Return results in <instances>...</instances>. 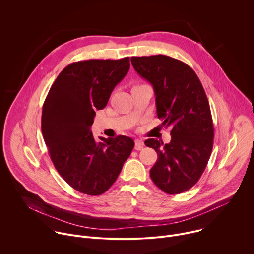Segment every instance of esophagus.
Returning a JSON list of instances; mask_svg holds the SVG:
<instances>
[{
    "label": "esophagus",
    "mask_w": 254,
    "mask_h": 254,
    "mask_svg": "<svg viewBox=\"0 0 254 254\" xmlns=\"http://www.w3.org/2000/svg\"><path fill=\"white\" fill-rule=\"evenodd\" d=\"M143 146H144V143L141 139H135L134 140V149L135 150H137V151L141 150L143 148Z\"/></svg>",
    "instance_id": "1"
}]
</instances>
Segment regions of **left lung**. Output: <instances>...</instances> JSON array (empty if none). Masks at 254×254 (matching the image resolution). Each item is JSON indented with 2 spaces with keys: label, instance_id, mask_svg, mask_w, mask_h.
<instances>
[{
  "label": "left lung",
  "instance_id": "left-lung-1",
  "mask_svg": "<svg viewBox=\"0 0 254 254\" xmlns=\"http://www.w3.org/2000/svg\"><path fill=\"white\" fill-rule=\"evenodd\" d=\"M134 70L154 88L158 118L171 127V141L149 138L158 154L150 171L153 182L174 195L192 188L211 156L214 127L205 90L186 63L166 55L131 57Z\"/></svg>",
  "mask_w": 254,
  "mask_h": 254
}]
</instances>
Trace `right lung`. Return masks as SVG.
Wrapping results in <instances>:
<instances>
[{
	"mask_svg": "<svg viewBox=\"0 0 254 254\" xmlns=\"http://www.w3.org/2000/svg\"><path fill=\"white\" fill-rule=\"evenodd\" d=\"M129 58L89 59L66 66L44 101L41 128L55 169L76 191L98 196L112 187L134 141L126 135L99 137L90 130L95 111L129 70Z\"/></svg>",
	"mask_w": 254,
	"mask_h": 254,
	"instance_id": "add662e5",
	"label": "right lung"
}]
</instances>
